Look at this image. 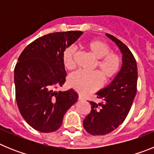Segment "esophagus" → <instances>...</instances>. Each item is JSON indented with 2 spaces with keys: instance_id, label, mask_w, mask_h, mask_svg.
Wrapping results in <instances>:
<instances>
[{
  "instance_id": "1",
  "label": "esophagus",
  "mask_w": 154,
  "mask_h": 154,
  "mask_svg": "<svg viewBox=\"0 0 154 154\" xmlns=\"http://www.w3.org/2000/svg\"><path fill=\"white\" fill-rule=\"evenodd\" d=\"M79 101H83L84 98L82 96H79Z\"/></svg>"
}]
</instances>
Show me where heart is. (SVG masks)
<instances>
[{
  "label": "heart",
  "instance_id": "obj_1",
  "mask_svg": "<svg viewBox=\"0 0 154 154\" xmlns=\"http://www.w3.org/2000/svg\"><path fill=\"white\" fill-rule=\"evenodd\" d=\"M85 48L91 55L96 58L94 69L98 72L84 73L76 72L69 78V85L81 95H86L97 90L103 83H109L117 75L122 68V58L116 52L111 51V47L107 43L99 39L90 40L85 44ZM75 49L68 48L62 55L63 63L67 69H72Z\"/></svg>",
  "mask_w": 154,
  "mask_h": 154
}]
</instances>
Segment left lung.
<instances>
[{
  "instance_id": "8db88e82",
  "label": "left lung",
  "mask_w": 154,
  "mask_h": 154,
  "mask_svg": "<svg viewBox=\"0 0 154 154\" xmlns=\"http://www.w3.org/2000/svg\"><path fill=\"white\" fill-rule=\"evenodd\" d=\"M123 53V66L115 79L97 92L100 103L89 102L91 112L83 120V126L91 135H106L119 127L130 112L137 90V66L129 48L113 35L106 34Z\"/></svg>"
}]
</instances>
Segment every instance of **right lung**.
<instances>
[{"instance_id":"right-lung-1","label":"right lung","mask_w":154,"mask_h":154,"mask_svg":"<svg viewBox=\"0 0 154 154\" xmlns=\"http://www.w3.org/2000/svg\"><path fill=\"white\" fill-rule=\"evenodd\" d=\"M82 31L54 32L40 37L27 46L14 68L15 97L22 117L31 127L42 133H51L62 124L67 110L77 102L72 89L62 86L66 72L62 55Z\"/></svg>"}]
</instances>
